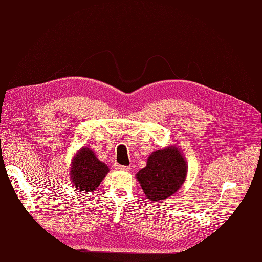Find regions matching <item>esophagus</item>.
I'll return each instance as SVG.
<instances>
[{
	"label": "esophagus",
	"instance_id": "34e87169",
	"mask_svg": "<svg viewBox=\"0 0 262 262\" xmlns=\"http://www.w3.org/2000/svg\"><path fill=\"white\" fill-rule=\"evenodd\" d=\"M115 168L117 170H124V171H128V170L131 169L130 166H122V165H119V164L115 165Z\"/></svg>",
	"mask_w": 262,
	"mask_h": 262
}]
</instances>
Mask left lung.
<instances>
[{"label": "left lung", "mask_w": 262, "mask_h": 262, "mask_svg": "<svg viewBox=\"0 0 262 262\" xmlns=\"http://www.w3.org/2000/svg\"><path fill=\"white\" fill-rule=\"evenodd\" d=\"M186 176V160L178 148L170 146L150 154L146 167L138 172L137 178L145 195L157 202L175 193Z\"/></svg>", "instance_id": "8db88e82"}]
</instances>
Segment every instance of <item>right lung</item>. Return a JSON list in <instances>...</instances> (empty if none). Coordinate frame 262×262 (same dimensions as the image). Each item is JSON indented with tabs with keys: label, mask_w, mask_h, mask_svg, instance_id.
<instances>
[{
	"label": "right lung",
	"mask_w": 262,
	"mask_h": 262,
	"mask_svg": "<svg viewBox=\"0 0 262 262\" xmlns=\"http://www.w3.org/2000/svg\"><path fill=\"white\" fill-rule=\"evenodd\" d=\"M109 171L107 165L100 162L90 148H82L73 158L71 179L80 191L96 190Z\"/></svg>",
	"instance_id": "1"
}]
</instances>
